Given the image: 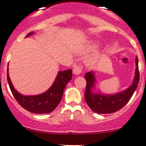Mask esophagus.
<instances>
[{
	"instance_id": "1",
	"label": "esophagus",
	"mask_w": 146,
	"mask_h": 146,
	"mask_svg": "<svg viewBox=\"0 0 146 146\" xmlns=\"http://www.w3.org/2000/svg\"><path fill=\"white\" fill-rule=\"evenodd\" d=\"M82 68L81 66L80 65H75L74 67H73V72L75 75H80L81 73H82Z\"/></svg>"
}]
</instances>
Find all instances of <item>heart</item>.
Masks as SVG:
<instances>
[{
  "label": "heart",
  "mask_w": 146,
  "mask_h": 146,
  "mask_svg": "<svg viewBox=\"0 0 146 146\" xmlns=\"http://www.w3.org/2000/svg\"><path fill=\"white\" fill-rule=\"evenodd\" d=\"M99 47V43L97 42H90V43L86 45L84 47L83 50H82V52L83 54L92 52L95 51V50L97 49V47ZM99 53H95L93 55L92 57L89 60V64L90 66H94L96 62V59L99 58Z\"/></svg>",
  "instance_id": "b5f03b06"
}]
</instances>
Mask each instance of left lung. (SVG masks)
Masks as SVG:
<instances>
[{
    "mask_svg": "<svg viewBox=\"0 0 146 146\" xmlns=\"http://www.w3.org/2000/svg\"><path fill=\"white\" fill-rule=\"evenodd\" d=\"M136 70L133 82L130 87L124 91L115 94H105L100 92H94L95 88L96 78L94 72L90 71L85 74L87 86L85 93V99L87 105L94 112L99 114H108L117 111L124 107L134 93L139 82V60L136 57Z\"/></svg>",
    "mask_w": 146,
    "mask_h": 146,
    "instance_id": "1",
    "label": "left lung"
}]
</instances>
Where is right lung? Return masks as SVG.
Wrapping results in <instances>:
<instances>
[{
    "instance_id": "1",
    "label": "right lung",
    "mask_w": 146,
    "mask_h": 146,
    "mask_svg": "<svg viewBox=\"0 0 146 146\" xmlns=\"http://www.w3.org/2000/svg\"><path fill=\"white\" fill-rule=\"evenodd\" d=\"M34 34L33 32L29 33V37ZM72 78V70L59 71L52 85L44 93L33 96H24L18 92L12 85L8 73V66L7 71V79L14 97L21 107L28 111L36 114H45L53 111L57 107L62 99L63 93L66 84Z\"/></svg>"
}]
</instances>
